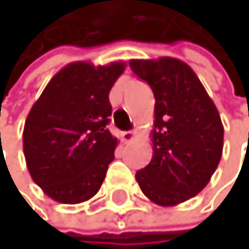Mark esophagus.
Segmentation results:
<instances>
[{"label": "esophagus", "instance_id": "obj_1", "mask_svg": "<svg viewBox=\"0 0 249 249\" xmlns=\"http://www.w3.org/2000/svg\"><path fill=\"white\" fill-rule=\"evenodd\" d=\"M135 135H137L135 131H124V132H122V140L127 143V142H132L135 139Z\"/></svg>", "mask_w": 249, "mask_h": 249}]
</instances>
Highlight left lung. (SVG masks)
I'll return each mask as SVG.
<instances>
[{
    "label": "left lung",
    "instance_id": "left-lung-1",
    "mask_svg": "<svg viewBox=\"0 0 249 249\" xmlns=\"http://www.w3.org/2000/svg\"><path fill=\"white\" fill-rule=\"evenodd\" d=\"M129 65L156 98L153 159L135 179L153 203L181 204L198 195L218 167L225 134L220 114L185 62L132 59Z\"/></svg>",
    "mask_w": 249,
    "mask_h": 249
}]
</instances>
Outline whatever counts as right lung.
<instances>
[{"label": "right lung", "instance_id": "right-lung-1", "mask_svg": "<svg viewBox=\"0 0 249 249\" xmlns=\"http://www.w3.org/2000/svg\"><path fill=\"white\" fill-rule=\"evenodd\" d=\"M124 68V62L68 64L31 107L23 131L26 165L57 203H84L101 187L118 145L106 127L112 114L109 92Z\"/></svg>", "mask_w": 249, "mask_h": 249}]
</instances>
